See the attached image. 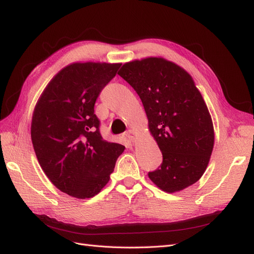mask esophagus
<instances>
[{
    "label": "esophagus",
    "instance_id": "34e87169",
    "mask_svg": "<svg viewBox=\"0 0 254 254\" xmlns=\"http://www.w3.org/2000/svg\"><path fill=\"white\" fill-rule=\"evenodd\" d=\"M126 136L128 137V139L131 141V142H135V140H136V134H135V132L134 131H132V130H129V131H127V133H126Z\"/></svg>",
    "mask_w": 254,
    "mask_h": 254
}]
</instances>
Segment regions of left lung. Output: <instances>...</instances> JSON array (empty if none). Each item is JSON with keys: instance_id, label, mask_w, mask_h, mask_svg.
I'll list each match as a JSON object with an SVG mask.
<instances>
[{"instance_id": "8db88e82", "label": "left lung", "mask_w": 254, "mask_h": 254, "mask_svg": "<svg viewBox=\"0 0 254 254\" xmlns=\"http://www.w3.org/2000/svg\"><path fill=\"white\" fill-rule=\"evenodd\" d=\"M140 96L148 129L163 162L149 179L176 193L201 178L214 147L211 114L193 77L173 61L146 57L123 64L118 73Z\"/></svg>"}]
</instances>
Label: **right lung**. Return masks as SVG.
<instances>
[{"label": "right lung", "instance_id": "add662e5", "mask_svg": "<svg viewBox=\"0 0 254 254\" xmlns=\"http://www.w3.org/2000/svg\"><path fill=\"white\" fill-rule=\"evenodd\" d=\"M122 64L73 63L54 76L35 106L30 135L42 171L78 199L97 195L125 146L99 133L94 104Z\"/></svg>", "mask_w": 254, "mask_h": 254}]
</instances>
